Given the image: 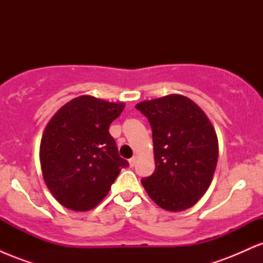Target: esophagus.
<instances>
[{"instance_id": "obj_1", "label": "esophagus", "mask_w": 263, "mask_h": 263, "mask_svg": "<svg viewBox=\"0 0 263 263\" xmlns=\"http://www.w3.org/2000/svg\"><path fill=\"white\" fill-rule=\"evenodd\" d=\"M136 162H137V157H132L131 159H129L128 161V163H129V167H135V164H136Z\"/></svg>"}]
</instances>
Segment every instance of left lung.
<instances>
[{
    "label": "left lung",
    "mask_w": 263,
    "mask_h": 263,
    "mask_svg": "<svg viewBox=\"0 0 263 263\" xmlns=\"http://www.w3.org/2000/svg\"><path fill=\"white\" fill-rule=\"evenodd\" d=\"M152 127L156 170L141 180L162 209L184 211L209 189L219 157V142L209 117L179 93L136 105Z\"/></svg>",
    "instance_id": "left-lung-1"
}]
</instances>
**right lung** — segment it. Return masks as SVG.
<instances>
[{"label": "right lung", "mask_w": 263, "mask_h": 263, "mask_svg": "<svg viewBox=\"0 0 263 263\" xmlns=\"http://www.w3.org/2000/svg\"><path fill=\"white\" fill-rule=\"evenodd\" d=\"M123 108V102L81 95L66 102L47 123L39 161L48 189L63 206L93 209L128 165L108 132Z\"/></svg>", "instance_id": "obj_1"}]
</instances>
